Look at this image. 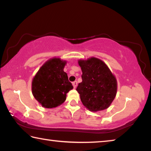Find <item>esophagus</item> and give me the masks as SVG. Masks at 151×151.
I'll return each instance as SVG.
<instances>
[{
	"label": "esophagus",
	"mask_w": 151,
	"mask_h": 151,
	"mask_svg": "<svg viewBox=\"0 0 151 151\" xmlns=\"http://www.w3.org/2000/svg\"><path fill=\"white\" fill-rule=\"evenodd\" d=\"M73 86H74V88H76V86H77V82H76V81L73 82Z\"/></svg>",
	"instance_id": "esophagus-1"
}]
</instances>
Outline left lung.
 I'll list each match as a JSON object with an SVG mask.
<instances>
[{"instance_id": "1", "label": "left lung", "mask_w": 151, "mask_h": 151, "mask_svg": "<svg viewBox=\"0 0 151 151\" xmlns=\"http://www.w3.org/2000/svg\"><path fill=\"white\" fill-rule=\"evenodd\" d=\"M83 81L76 91L82 103L92 112L108 109L117 93V81L105 63L96 57L78 60Z\"/></svg>"}]
</instances>
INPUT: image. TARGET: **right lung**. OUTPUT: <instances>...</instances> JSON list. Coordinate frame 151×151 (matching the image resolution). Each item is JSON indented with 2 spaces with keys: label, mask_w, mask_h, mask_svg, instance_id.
<instances>
[{
  "label": "right lung",
  "mask_w": 151,
  "mask_h": 151,
  "mask_svg": "<svg viewBox=\"0 0 151 151\" xmlns=\"http://www.w3.org/2000/svg\"><path fill=\"white\" fill-rule=\"evenodd\" d=\"M66 60L54 57L43 64L32 81V93L40 105L47 109L60 106L73 88L64 68Z\"/></svg>",
  "instance_id": "right-lung-1"
}]
</instances>
